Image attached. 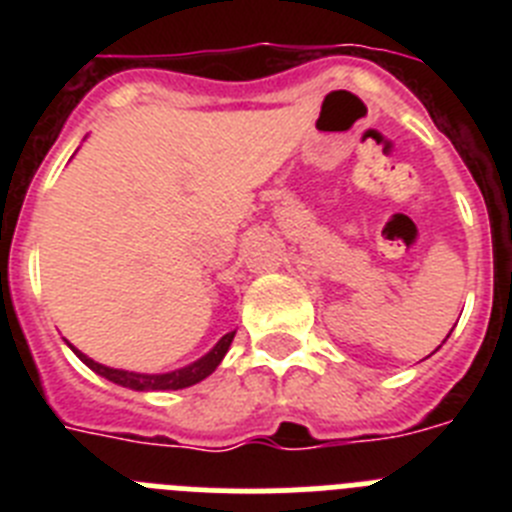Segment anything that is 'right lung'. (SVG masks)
I'll use <instances>...</instances> for the list:
<instances>
[{
	"mask_svg": "<svg viewBox=\"0 0 512 512\" xmlns=\"http://www.w3.org/2000/svg\"><path fill=\"white\" fill-rule=\"evenodd\" d=\"M233 336L235 330H230V333H225L220 341H217V346L212 348L210 354L202 356L200 361H194V364L184 366V369H176V372H169V374H135V372H122V369H110V366L104 364H97V361H92L89 356H84L81 351H76V356H79L84 364L92 369V372L102 374L104 379H110V382L120 384V387H128V390H135V392H166V390H184V387H192V384L202 382L205 377H210L212 372L217 369V364L223 361V356L228 354L230 343H233Z\"/></svg>",
	"mask_w": 512,
	"mask_h": 512,
	"instance_id": "add662e5",
	"label": "right lung"
}]
</instances>
